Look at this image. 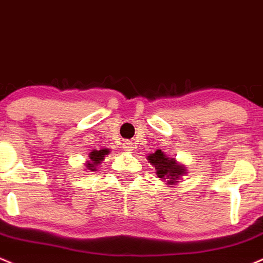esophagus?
I'll use <instances>...</instances> for the list:
<instances>
[{
    "label": "esophagus",
    "mask_w": 263,
    "mask_h": 263,
    "mask_svg": "<svg viewBox=\"0 0 263 263\" xmlns=\"http://www.w3.org/2000/svg\"><path fill=\"white\" fill-rule=\"evenodd\" d=\"M123 149H124L125 151H128V153H132V151L134 150V144H133L132 141L125 140L124 143H123Z\"/></svg>",
    "instance_id": "esophagus-1"
}]
</instances>
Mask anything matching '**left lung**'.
I'll use <instances>...</instances> for the list:
<instances>
[{"instance_id":"8db88e82","label":"left lung","mask_w":263,"mask_h":263,"mask_svg":"<svg viewBox=\"0 0 263 263\" xmlns=\"http://www.w3.org/2000/svg\"><path fill=\"white\" fill-rule=\"evenodd\" d=\"M147 160L155 166L159 178H170V183H175L176 180L184 174L183 166L176 163L175 160L167 159V156L163 155L161 150H156V153L150 154Z\"/></svg>"}]
</instances>
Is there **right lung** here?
<instances>
[{"mask_svg": "<svg viewBox=\"0 0 263 263\" xmlns=\"http://www.w3.org/2000/svg\"><path fill=\"white\" fill-rule=\"evenodd\" d=\"M109 154V150L108 149H102V150H93L91 154H89V161L86 163L87 168L89 171H96V167L100 165L102 160L104 159V156Z\"/></svg>", "mask_w": 263, "mask_h": 263, "instance_id": "obj_1", "label": "right lung"}]
</instances>
